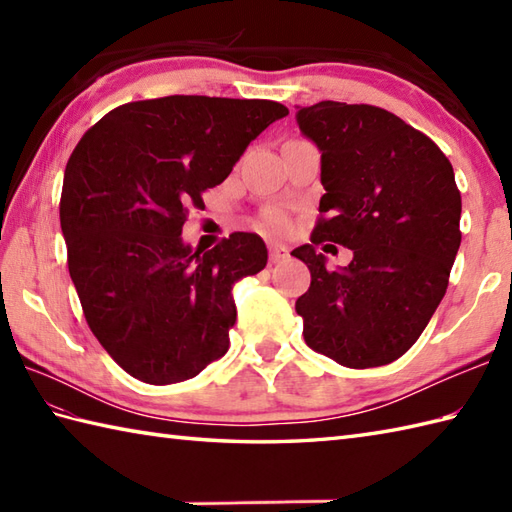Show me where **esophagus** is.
<instances>
[{"instance_id":"34e87169","label":"esophagus","mask_w":512,"mask_h":512,"mask_svg":"<svg viewBox=\"0 0 512 512\" xmlns=\"http://www.w3.org/2000/svg\"><path fill=\"white\" fill-rule=\"evenodd\" d=\"M268 250H270V262H273V264H284L286 259L290 257V250L284 244L273 242V244L268 246Z\"/></svg>"}]
</instances>
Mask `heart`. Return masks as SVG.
Wrapping results in <instances>:
<instances>
[{"instance_id":"heart-1","label":"heart","mask_w":512,"mask_h":512,"mask_svg":"<svg viewBox=\"0 0 512 512\" xmlns=\"http://www.w3.org/2000/svg\"><path fill=\"white\" fill-rule=\"evenodd\" d=\"M266 226L273 228V231H284L288 226V217L281 211H268L266 213Z\"/></svg>"}]
</instances>
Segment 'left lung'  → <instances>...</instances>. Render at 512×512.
<instances>
[{"label":"left lung","instance_id":"1","mask_svg":"<svg viewBox=\"0 0 512 512\" xmlns=\"http://www.w3.org/2000/svg\"><path fill=\"white\" fill-rule=\"evenodd\" d=\"M301 134L321 151L323 198L312 243L350 247L336 271L311 244L290 255L310 268L295 303L314 352L352 369L396 361L418 341L449 286L462 242V198L431 138L374 105L297 107Z\"/></svg>","mask_w":512,"mask_h":512}]
</instances>
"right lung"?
<instances>
[{
	"instance_id": "right-lung-1",
	"label": "right lung",
	"mask_w": 512,
	"mask_h": 512,
	"mask_svg": "<svg viewBox=\"0 0 512 512\" xmlns=\"http://www.w3.org/2000/svg\"><path fill=\"white\" fill-rule=\"evenodd\" d=\"M284 116L275 101L176 94L116 107L74 147L59 209L70 277L90 330L127 374L171 385L226 354L233 286L266 266V244L233 233L202 253L182 242V226Z\"/></svg>"
}]
</instances>
